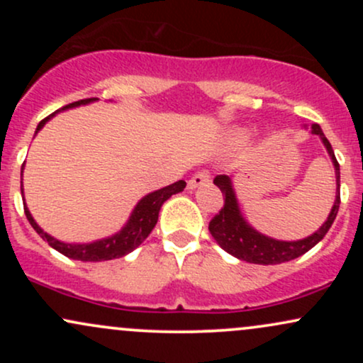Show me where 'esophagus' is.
<instances>
[{
  "mask_svg": "<svg viewBox=\"0 0 363 363\" xmlns=\"http://www.w3.org/2000/svg\"><path fill=\"white\" fill-rule=\"evenodd\" d=\"M208 181H210V172H208V170H205V169L198 170V172L193 174V177L187 181V187H189V189H194V187L206 184Z\"/></svg>",
  "mask_w": 363,
  "mask_h": 363,
  "instance_id": "obj_1",
  "label": "esophagus"
}]
</instances>
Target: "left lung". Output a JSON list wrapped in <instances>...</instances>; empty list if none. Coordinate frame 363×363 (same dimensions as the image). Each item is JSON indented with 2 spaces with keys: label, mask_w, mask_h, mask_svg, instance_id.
<instances>
[{
  "label": "left lung",
  "mask_w": 363,
  "mask_h": 363,
  "mask_svg": "<svg viewBox=\"0 0 363 363\" xmlns=\"http://www.w3.org/2000/svg\"><path fill=\"white\" fill-rule=\"evenodd\" d=\"M312 135H319L323 140L324 147L328 148L329 157H331L333 164L336 170V199L335 206H333L331 213L328 220L324 222L323 227L319 228L315 234L302 240H295V242H285V240H274L269 237L261 235L259 232L249 227L247 222L242 218L239 211V205L232 189V182L227 176H216L213 179V184L220 187L223 194V206L222 210L210 220L208 230L213 235V239L223 247L225 251L237 259H242L254 264H280V262L291 261L295 257L302 256L307 251H311L315 244L328 234L329 227L335 222L336 215L340 210V164L336 160L335 152H333L331 143H329L326 136H324L323 129L319 124H312Z\"/></svg>",
  "instance_id": "obj_1"
}]
</instances>
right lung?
I'll return each mask as SVG.
<instances>
[{"mask_svg": "<svg viewBox=\"0 0 363 363\" xmlns=\"http://www.w3.org/2000/svg\"><path fill=\"white\" fill-rule=\"evenodd\" d=\"M91 101H95V99H83V101H77L73 104H68V106L61 107L60 111L69 109V107H74V106H82V104H89ZM56 112H52L51 116H48V118L40 121L39 126H37V131H39V129L45 124V121L52 118ZM184 187H186L184 181H177L167 187H162V189L155 191V193H150L148 196H145L138 205H136L131 218H129V222L126 223V227H124L119 234L112 235L109 239L97 240V242H91V244L60 242V240H56L54 237L45 234L43 228L35 223V220L32 218L30 211L27 210V206L25 205H23V210H25V215H27V220L30 222L32 227H34V230L43 237L45 242L51 245L52 249H56L57 252L65 254L66 257H72V259H78V261H109V259H118V257H123L131 251H135V249L138 247L145 239H147L150 232H152L153 227L157 225L158 211H160V206L164 205V201H167L172 194L181 193ZM20 189H22V187H20Z\"/></svg>", "mask_w": 363, "mask_h": 363, "instance_id": "1", "label": "right lung"}]
</instances>
